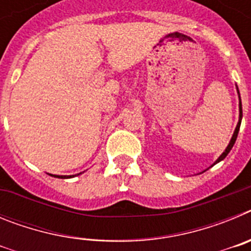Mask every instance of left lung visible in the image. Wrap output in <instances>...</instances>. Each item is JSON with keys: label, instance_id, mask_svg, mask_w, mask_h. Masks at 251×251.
I'll return each mask as SVG.
<instances>
[{"label": "left lung", "instance_id": "1", "mask_svg": "<svg viewBox=\"0 0 251 251\" xmlns=\"http://www.w3.org/2000/svg\"><path fill=\"white\" fill-rule=\"evenodd\" d=\"M236 92H238V95H239V122H238V124H236V128H235V130H234V134H232L231 139H230L229 145H227V147L225 148V151H224V152L221 153V156L219 157V158H217L216 161L214 162V165H216V163H219V162H221V161H223V159L225 158V157L227 156V154H229V152H230V151H231L232 146L235 145V141H236V138H238V133H239V129H240L241 119H243V106H241V98H240V92H239V88H238V85H236ZM214 165H212V166H214ZM212 166H211V167H212ZM203 172H205V171H203Z\"/></svg>", "mask_w": 251, "mask_h": 251}]
</instances>
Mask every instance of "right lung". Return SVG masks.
Here are the masks:
<instances>
[{"instance_id":"1","label":"right lung","mask_w":251,"mask_h":251,"mask_svg":"<svg viewBox=\"0 0 251 251\" xmlns=\"http://www.w3.org/2000/svg\"><path fill=\"white\" fill-rule=\"evenodd\" d=\"M79 175H81V172H80V174H77V175H70V176H59V175H51V174H50V176L56 177V178H72V177L79 176Z\"/></svg>"}]
</instances>
